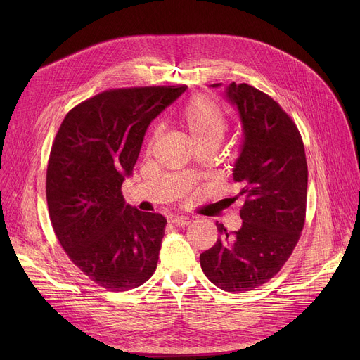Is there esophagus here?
I'll list each match as a JSON object with an SVG mask.
<instances>
[{"label":"esophagus","instance_id":"esophagus-1","mask_svg":"<svg viewBox=\"0 0 360 360\" xmlns=\"http://www.w3.org/2000/svg\"><path fill=\"white\" fill-rule=\"evenodd\" d=\"M170 223H172L174 226H176V228H185V226L190 224V219L188 217H184V216H178V217H174L172 220H170Z\"/></svg>","mask_w":360,"mask_h":360}]
</instances>
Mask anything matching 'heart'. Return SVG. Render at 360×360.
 Returning a JSON list of instances; mask_svg holds the SVG:
<instances>
[{
	"label": "heart",
	"instance_id": "heart-1",
	"mask_svg": "<svg viewBox=\"0 0 360 360\" xmlns=\"http://www.w3.org/2000/svg\"><path fill=\"white\" fill-rule=\"evenodd\" d=\"M179 124L195 147H217L228 129V120L219 103L205 94L188 99L178 115Z\"/></svg>",
	"mask_w": 360,
	"mask_h": 360
}]
</instances>
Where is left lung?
I'll return each mask as SVG.
<instances>
[{
  "instance_id": "8db88e82",
  "label": "left lung",
  "mask_w": 360,
  "mask_h": 360,
  "mask_svg": "<svg viewBox=\"0 0 360 360\" xmlns=\"http://www.w3.org/2000/svg\"><path fill=\"white\" fill-rule=\"evenodd\" d=\"M226 98L238 108L243 128L233 167L240 185L233 201H243V221L235 232L216 223L220 238L200 264L213 285L239 293L267 283L292 255L305 224L308 165L295 121L267 93L232 83Z\"/></svg>"
}]
</instances>
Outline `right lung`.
Wrapping results in <instances>:
<instances>
[{
	"mask_svg": "<svg viewBox=\"0 0 360 360\" xmlns=\"http://www.w3.org/2000/svg\"><path fill=\"white\" fill-rule=\"evenodd\" d=\"M185 86L105 90L63 121L46 169V201L56 239L90 280L110 292L141 286L153 276L166 219L125 204L144 134Z\"/></svg>",
	"mask_w": 360,
	"mask_h": 360,
	"instance_id": "obj_1",
	"label": "right lung"
}]
</instances>
